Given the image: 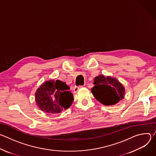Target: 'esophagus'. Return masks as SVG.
Returning <instances> with one entry per match:
<instances>
[{
  "mask_svg": "<svg viewBox=\"0 0 156 156\" xmlns=\"http://www.w3.org/2000/svg\"><path fill=\"white\" fill-rule=\"evenodd\" d=\"M83 86H75L73 89V91H74V93H76L79 90H80V89H81Z\"/></svg>",
  "mask_w": 156,
  "mask_h": 156,
  "instance_id": "1",
  "label": "esophagus"
}]
</instances>
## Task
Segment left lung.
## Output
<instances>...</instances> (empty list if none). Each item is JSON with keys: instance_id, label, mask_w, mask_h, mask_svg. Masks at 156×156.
<instances>
[{"instance_id": "1", "label": "left lung", "mask_w": 156, "mask_h": 156, "mask_svg": "<svg viewBox=\"0 0 156 156\" xmlns=\"http://www.w3.org/2000/svg\"><path fill=\"white\" fill-rule=\"evenodd\" d=\"M91 93L94 98L105 105H113L124 98L125 90L116 78L99 75L94 79Z\"/></svg>"}]
</instances>
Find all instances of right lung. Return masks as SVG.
Instances as JSON below:
<instances>
[{"instance_id": "right-lung-1", "label": "right lung", "mask_w": 156, "mask_h": 156, "mask_svg": "<svg viewBox=\"0 0 156 156\" xmlns=\"http://www.w3.org/2000/svg\"><path fill=\"white\" fill-rule=\"evenodd\" d=\"M70 87L58 80L44 82L35 93V101L39 108L48 114H58L69 108L73 102Z\"/></svg>"}]
</instances>
